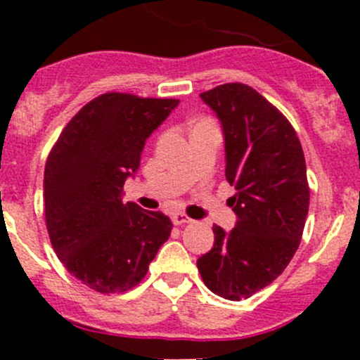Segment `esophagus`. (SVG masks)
<instances>
[{
  "label": "esophagus",
  "mask_w": 360,
  "mask_h": 360,
  "mask_svg": "<svg viewBox=\"0 0 360 360\" xmlns=\"http://www.w3.org/2000/svg\"><path fill=\"white\" fill-rule=\"evenodd\" d=\"M191 217L190 216H186V214H181V212H176V214H172V223L176 224V226H183V224H188V223H191Z\"/></svg>",
  "instance_id": "esophagus-1"
}]
</instances>
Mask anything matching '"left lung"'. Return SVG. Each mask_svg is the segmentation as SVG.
<instances>
[{"label": "left lung", "instance_id": "8db88e82", "mask_svg": "<svg viewBox=\"0 0 360 360\" xmlns=\"http://www.w3.org/2000/svg\"><path fill=\"white\" fill-rule=\"evenodd\" d=\"M200 97L223 123L226 181L237 226H212L214 248L197 261L207 288L224 300H248L270 285L300 248L310 203L303 148L270 101L244 83Z\"/></svg>", "mask_w": 360, "mask_h": 360}]
</instances>
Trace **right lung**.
Here are the masks:
<instances>
[{
    "mask_svg": "<svg viewBox=\"0 0 360 360\" xmlns=\"http://www.w3.org/2000/svg\"><path fill=\"white\" fill-rule=\"evenodd\" d=\"M177 99L108 92L86 103L50 150L43 179L45 223L60 263L101 294L141 284L172 223L160 210L122 202L125 179Z\"/></svg>",
    "mask_w": 360,
    "mask_h": 360,
    "instance_id": "add662e5",
    "label": "right lung"
}]
</instances>
